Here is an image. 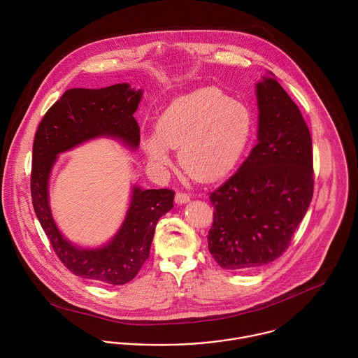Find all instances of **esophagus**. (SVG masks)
Segmentation results:
<instances>
[{
    "label": "esophagus",
    "instance_id": "1",
    "mask_svg": "<svg viewBox=\"0 0 358 358\" xmlns=\"http://www.w3.org/2000/svg\"><path fill=\"white\" fill-rule=\"evenodd\" d=\"M190 201V196L186 193H176L175 196V203L176 204H186Z\"/></svg>",
    "mask_w": 358,
    "mask_h": 358
}]
</instances>
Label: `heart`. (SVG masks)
I'll return each instance as SVG.
<instances>
[{
  "mask_svg": "<svg viewBox=\"0 0 358 358\" xmlns=\"http://www.w3.org/2000/svg\"><path fill=\"white\" fill-rule=\"evenodd\" d=\"M254 114L247 103L217 88H201L171 103L157 118L143 150L158 166L171 164L179 149L182 169L200 182H215L237 165L254 134Z\"/></svg>",
  "mask_w": 358,
  "mask_h": 358,
  "instance_id": "b5f03b06",
  "label": "heart"
}]
</instances>
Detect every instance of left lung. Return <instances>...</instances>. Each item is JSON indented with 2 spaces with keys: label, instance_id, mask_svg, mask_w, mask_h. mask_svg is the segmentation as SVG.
Instances as JSON below:
<instances>
[{
  "label": "left lung",
  "instance_id": "8db88e82",
  "mask_svg": "<svg viewBox=\"0 0 358 358\" xmlns=\"http://www.w3.org/2000/svg\"><path fill=\"white\" fill-rule=\"evenodd\" d=\"M257 143L240 169L210 193L208 250L230 271L282 255L313 199L311 136L296 103L273 73L256 84Z\"/></svg>",
  "mask_w": 358,
  "mask_h": 358
}]
</instances>
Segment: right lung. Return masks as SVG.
Returning <instances> with one entry per match:
<instances>
[{
  "instance_id": "obj_1",
  "label": "right lung",
  "mask_w": 358,
  "mask_h": 358,
  "mask_svg": "<svg viewBox=\"0 0 358 358\" xmlns=\"http://www.w3.org/2000/svg\"><path fill=\"white\" fill-rule=\"evenodd\" d=\"M142 94L127 83L101 90H67L45 113L34 138L30 180L34 212L60 262L73 274L95 282L122 285L135 278L150 255L158 219L173 208L175 192L134 186L115 236L102 247L81 248L70 243L53 220L50 176L57 154L91 139L114 138L136 150L141 132L134 114Z\"/></svg>"
}]
</instances>
